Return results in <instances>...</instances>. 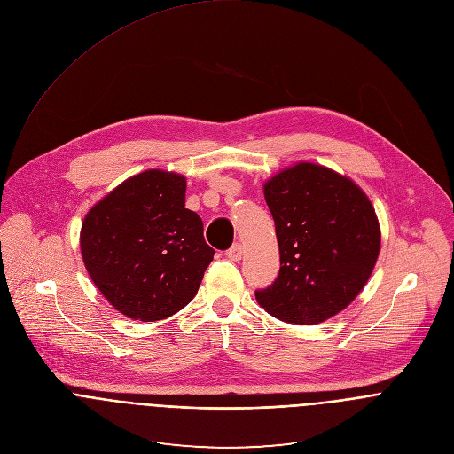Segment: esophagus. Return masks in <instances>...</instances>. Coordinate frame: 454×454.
<instances>
[{
  "instance_id": "1",
  "label": "esophagus",
  "mask_w": 454,
  "mask_h": 454,
  "mask_svg": "<svg viewBox=\"0 0 454 454\" xmlns=\"http://www.w3.org/2000/svg\"><path fill=\"white\" fill-rule=\"evenodd\" d=\"M243 254H245V248H243V245H240V243H235V245L226 252V255H228L230 261H240V257H243Z\"/></svg>"
}]
</instances>
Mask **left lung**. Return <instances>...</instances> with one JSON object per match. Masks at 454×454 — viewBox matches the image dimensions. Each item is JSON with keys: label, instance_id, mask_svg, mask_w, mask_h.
<instances>
[{"label": "left lung", "instance_id": "left-lung-1", "mask_svg": "<svg viewBox=\"0 0 454 454\" xmlns=\"http://www.w3.org/2000/svg\"><path fill=\"white\" fill-rule=\"evenodd\" d=\"M264 199L276 223L281 268L257 303L294 325H316L347 309L380 254L376 211L350 178L301 162L271 176Z\"/></svg>", "mask_w": 454, "mask_h": 454}]
</instances>
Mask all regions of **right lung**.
<instances>
[{
	"mask_svg": "<svg viewBox=\"0 0 454 454\" xmlns=\"http://www.w3.org/2000/svg\"><path fill=\"white\" fill-rule=\"evenodd\" d=\"M80 248L97 288L137 321L183 310L215 254L186 207V178L160 169L128 178L90 207Z\"/></svg>",
	"mask_w": 454,
	"mask_h": 454,
	"instance_id": "right-lung-1",
	"label": "right lung"
}]
</instances>
